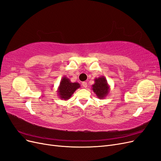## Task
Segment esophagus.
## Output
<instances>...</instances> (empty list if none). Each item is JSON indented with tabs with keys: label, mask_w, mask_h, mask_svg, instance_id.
I'll return each instance as SVG.
<instances>
[{
	"label": "esophagus",
	"mask_w": 161,
	"mask_h": 161,
	"mask_svg": "<svg viewBox=\"0 0 161 161\" xmlns=\"http://www.w3.org/2000/svg\"><path fill=\"white\" fill-rule=\"evenodd\" d=\"M82 88H86V87H87V83H86V82H82Z\"/></svg>",
	"instance_id": "esophagus-1"
}]
</instances>
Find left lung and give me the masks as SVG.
<instances>
[{
	"instance_id": "obj_1",
	"label": "left lung",
	"mask_w": 161,
	"mask_h": 161,
	"mask_svg": "<svg viewBox=\"0 0 161 161\" xmlns=\"http://www.w3.org/2000/svg\"><path fill=\"white\" fill-rule=\"evenodd\" d=\"M91 89L100 99H104L110 91L109 85L104 76L95 79V83L92 85Z\"/></svg>"
}]
</instances>
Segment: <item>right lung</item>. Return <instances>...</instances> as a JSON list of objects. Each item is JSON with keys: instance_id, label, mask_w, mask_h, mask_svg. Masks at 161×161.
I'll use <instances>...</instances> for the list:
<instances>
[{"instance_id": "add662e5", "label": "right lung", "mask_w": 161, "mask_h": 161, "mask_svg": "<svg viewBox=\"0 0 161 161\" xmlns=\"http://www.w3.org/2000/svg\"><path fill=\"white\" fill-rule=\"evenodd\" d=\"M80 85L78 82H72L66 76H63L58 88V95L62 100L69 99L76 89L80 88Z\"/></svg>"}]
</instances>
